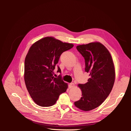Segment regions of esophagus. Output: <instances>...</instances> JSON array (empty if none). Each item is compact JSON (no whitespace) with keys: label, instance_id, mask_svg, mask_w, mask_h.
<instances>
[{"label":"esophagus","instance_id":"esophagus-1","mask_svg":"<svg viewBox=\"0 0 131 131\" xmlns=\"http://www.w3.org/2000/svg\"><path fill=\"white\" fill-rule=\"evenodd\" d=\"M74 86V83H71L70 84H69V88L71 89V88H72Z\"/></svg>","mask_w":131,"mask_h":131}]
</instances>
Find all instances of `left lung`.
<instances>
[{
	"label": "left lung",
	"instance_id": "1",
	"mask_svg": "<svg viewBox=\"0 0 131 131\" xmlns=\"http://www.w3.org/2000/svg\"><path fill=\"white\" fill-rule=\"evenodd\" d=\"M77 49L84 58L85 71L90 78L87 83L78 85L82 97L74 105L86 112L99 106L109 95L115 82V67L111 53L101 43L79 45Z\"/></svg>",
	"mask_w": 131,
	"mask_h": 131
}]
</instances>
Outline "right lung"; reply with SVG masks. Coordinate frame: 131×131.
I'll return each instance as SVG.
<instances>
[{"mask_svg": "<svg viewBox=\"0 0 131 131\" xmlns=\"http://www.w3.org/2000/svg\"><path fill=\"white\" fill-rule=\"evenodd\" d=\"M74 45L61 42L52 37H46L30 48L24 62V81L31 97L42 107L53 105L68 85L61 79L53 77V71L61 53ZM61 73L59 67L57 72Z\"/></svg>", "mask_w": 131, "mask_h": 131, "instance_id": "add662e5", "label": "right lung"}]
</instances>
